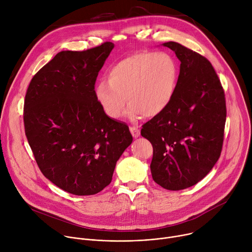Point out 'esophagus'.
<instances>
[{
  "label": "esophagus",
  "mask_w": 252,
  "mask_h": 252,
  "mask_svg": "<svg viewBox=\"0 0 252 252\" xmlns=\"http://www.w3.org/2000/svg\"><path fill=\"white\" fill-rule=\"evenodd\" d=\"M129 129H130V132H131V134H132V136H133L134 138H136V137H138V136L140 135V130L138 129V127H136V126H130Z\"/></svg>",
  "instance_id": "esophagus-1"
}]
</instances>
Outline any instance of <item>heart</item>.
<instances>
[{
	"instance_id": "b5f03b06",
	"label": "heart",
	"mask_w": 252,
	"mask_h": 252,
	"mask_svg": "<svg viewBox=\"0 0 252 252\" xmlns=\"http://www.w3.org/2000/svg\"><path fill=\"white\" fill-rule=\"evenodd\" d=\"M179 70L175 59L165 52L131 54L115 63L107 81L94 87V96L103 113L111 119L122 117L126 101L130 119L141 114L147 118L160 115L172 101Z\"/></svg>"
}]
</instances>
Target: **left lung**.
Segmentation results:
<instances>
[{"label":"left lung","mask_w":252,"mask_h":252,"mask_svg":"<svg viewBox=\"0 0 252 252\" xmlns=\"http://www.w3.org/2000/svg\"><path fill=\"white\" fill-rule=\"evenodd\" d=\"M181 61L176 94L166 109L142 126L154 148V181L168 190L196 185L220 157L225 97L210 62L175 42L162 44Z\"/></svg>","instance_id":"left-lung-1"}]
</instances>
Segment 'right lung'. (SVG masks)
<instances>
[{
	"label": "right lung",
	"instance_id": "add662e5",
	"mask_svg": "<svg viewBox=\"0 0 252 252\" xmlns=\"http://www.w3.org/2000/svg\"><path fill=\"white\" fill-rule=\"evenodd\" d=\"M115 45L63 51L32 79L25 97L29 145L43 174L75 195H92L112 182L130 145L128 126L107 117L94 96L98 71Z\"/></svg>",
	"mask_w": 252,
	"mask_h": 252
}]
</instances>
